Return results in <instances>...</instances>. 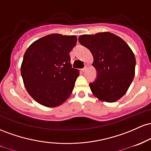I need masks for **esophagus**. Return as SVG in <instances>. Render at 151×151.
Masks as SVG:
<instances>
[{"instance_id":"esophagus-1","label":"esophagus","mask_w":151,"mask_h":151,"mask_svg":"<svg viewBox=\"0 0 151 151\" xmlns=\"http://www.w3.org/2000/svg\"><path fill=\"white\" fill-rule=\"evenodd\" d=\"M87 68H88V66H87V65H86V66H85V67L81 69V70H82L83 72H85V71L87 70Z\"/></svg>"}]
</instances>
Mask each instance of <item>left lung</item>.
I'll list each match as a JSON object with an SVG mask.
<instances>
[{
  "label": "left lung",
  "instance_id": "8db88e82",
  "mask_svg": "<svg viewBox=\"0 0 151 151\" xmlns=\"http://www.w3.org/2000/svg\"><path fill=\"white\" fill-rule=\"evenodd\" d=\"M78 40L94 58L97 77L89 84L92 93L101 101H117L126 93L134 77L135 58L132 50L123 39L109 32L82 35Z\"/></svg>",
  "mask_w": 151,
  "mask_h": 151
}]
</instances>
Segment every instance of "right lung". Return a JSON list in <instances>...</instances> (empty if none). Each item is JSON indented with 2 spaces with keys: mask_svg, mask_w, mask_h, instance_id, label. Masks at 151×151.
Returning <instances> with one entry per match:
<instances>
[{
  "mask_svg": "<svg viewBox=\"0 0 151 151\" xmlns=\"http://www.w3.org/2000/svg\"><path fill=\"white\" fill-rule=\"evenodd\" d=\"M76 42V35L50 34L37 40L25 51L21 76L28 93L40 104L55 107L70 96L79 76L69 55Z\"/></svg>",
  "mask_w": 151,
  "mask_h": 151,
  "instance_id": "obj_1",
  "label": "right lung"
}]
</instances>
